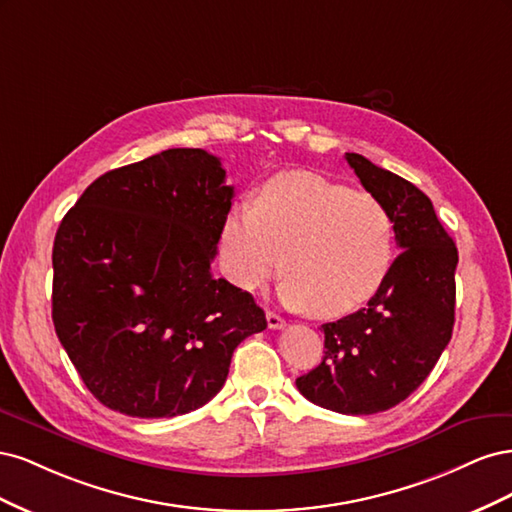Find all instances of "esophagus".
I'll list each match as a JSON object with an SVG mask.
<instances>
[{
	"label": "esophagus",
	"mask_w": 512,
	"mask_h": 512,
	"mask_svg": "<svg viewBox=\"0 0 512 512\" xmlns=\"http://www.w3.org/2000/svg\"><path fill=\"white\" fill-rule=\"evenodd\" d=\"M267 324H269V329H284L286 327V320L280 314L267 312Z\"/></svg>",
	"instance_id": "obj_1"
}]
</instances>
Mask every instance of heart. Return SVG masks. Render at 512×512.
Wrapping results in <instances>:
<instances>
[{"instance_id": "1", "label": "heart", "mask_w": 512, "mask_h": 512, "mask_svg": "<svg viewBox=\"0 0 512 512\" xmlns=\"http://www.w3.org/2000/svg\"><path fill=\"white\" fill-rule=\"evenodd\" d=\"M220 258L228 280L243 290L267 284L284 265V305L339 318L382 286L393 222L376 196L312 173H284L265 183L254 207L230 209Z\"/></svg>"}]
</instances>
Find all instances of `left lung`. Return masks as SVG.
<instances>
[{"label": "left lung", "instance_id": "1", "mask_svg": "<svg viewBox=\"0 0 512 512\" xmlns=\"http://www.w3.org/2000/svg\"><path fill=\"white\" fill-rule=\"evenodd\" d=\"M346 160L389 211L401 254L363 309L322 324V363L297 378V389L339 414H376L412 395L451 342L459 256L416 185L359 153Z\"/></svg>", "mask_w": 512, "mask_h": 512}]
</instances>
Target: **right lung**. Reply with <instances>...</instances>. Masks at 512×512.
<instances>
[{
	"mask_svg": "<svg viewBox=\"0 0 512 512\" xmlns=\"http://www.w3.org/2000/svg\"><path fill=\"white\" fill-rule=\"evenodd\" d=\"M235 188L220 158L166 149L98 177L53 243V324L100 404L136 418L188 414L267 329L250 292L215 280Z\"/></svg>",
	"mask_w": 512,
	"mask_h": 512,
	"instance_id": "obj_1",
	"label": "right lung"
}]
</instances>
